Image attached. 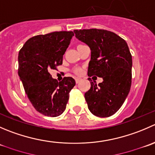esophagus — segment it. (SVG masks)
<instances>
[{
  "label": "esophagus",
  "mask_w": 155,
  "mask_h": 155,
  "mask_svg": "<svg viewBox=\"0 0 155 155\" xmlns=\"http://www.w3.org/2000/svg\"><path fill=\"white\" fill-rule=\"evenodd\" d=\"M80 80H81V79H79V78H76V83H79V82H80Z\"/></svg>",
  "instance_id": "1"
}]
</instances>
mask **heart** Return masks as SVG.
<instances>
[{"instance_id": "obj_1", "label": "heart", "mask_w": 155, "mask_h": 155, "mask_svg": "<svg viewBox=\"0 0 155 155\" xmlns=\"http://www.w3.org/2000/svg\"><path fill=\"white\" fill-rule=\"evenodd\" d=\"M76 73H81V70H80V69H77V70H76Z\"/></svg>"}]
</instances>
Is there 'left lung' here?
I'll use <instances>...</instances> for the list:
<instances>
[{
	"label": "left lung",
	"mask_w": 155,
	"mask_h": 155,
	"mask_svg": "<svg viewBox=\"0 0 155 155\" xmlns=\"http://www.w3.org/2000/svg\"><path fill=\"white\" fill-rule=\"evenodd\" d=\"M73 31L76 38L91 49L87 76H97L104 80L98 85L91 82L90 89L85 94L87 107L96 116H111L121 108L130 89L132 56L127 44L107 30Z\"/></svg>",
	"instance_id": "obj_1"
}]
</instances>
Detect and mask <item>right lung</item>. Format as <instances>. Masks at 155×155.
<instances>
[{"label":"right lung","mask_w":155,"mask_h":155,"mask_svg":"<svg viewBox=\"0 0 155 155\" xmlns=\"http://www.w3.org/2000/svg\"><path fill=\"white\" fill-rule=\"evenodd\" d=\"M73 36V31L35 36L18 53V73L26 94L36 110L46 116L57 117L64 112L69 93L76 85L72 77L58 82L49 73L62 64Z\"/></svg>","instance_id":"add662e5"}]
</instances>
